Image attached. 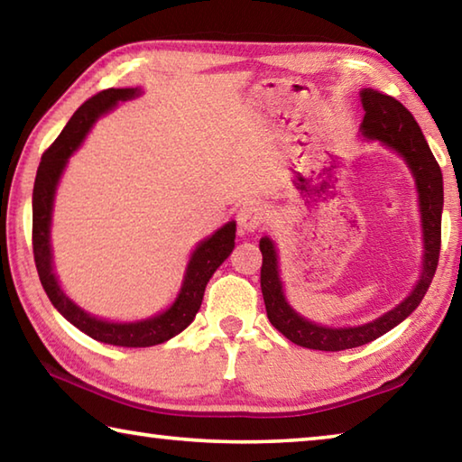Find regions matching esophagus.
Masks as SVG:
<instances>
[{"label":"esophagus","instance_id":"esophagus-1","mask_svg":"<svg viewBox=\"0 0 462 462\" xmlns=\"http://www.w3.org/2000/svg\"><path fill=\"white\" fill-rule=\"evenodd\" d=\"M264 217H267V209H264L263 201L248 199L238 209V226L242 232H256L263 226Z\"/></svg>","mask_w":462,"mask_h":462}]
</instances>
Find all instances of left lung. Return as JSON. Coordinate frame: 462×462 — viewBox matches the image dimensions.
<instances>
[{
    "label": "left lung",
    "mask_w": 462,
    "mask_h": 462,
    "mask_svg": "<svg viewBox=\"0 0 462 462\" xmlns=\"http://www.w3.org/2000/svg\"><path fill=\"white\" fill-rule=\"evenodd\" d=\"M363 107L365 120L361 124L363 134L371 140H381L383 144L400 152L408 162L413 177H416L420 193V212L421 228H424V273L420 283L413 289L408 300H403L395 310L387 311L385 316L374 319L371 324L356 328H326L311 324L289 308L281 289L279 271H277V253L269 238H261L263 267H261V289L264 308H267L269 322L277 330L300 346L314 350H346L356 348L363 344L379 338L391 328L403 322L413 310L424 300L430 283L440 259V238H442V171L438 165L432 151L426 143L424 134L413 120L410 109L400 104L395 97L374 89H363Z\"/></svg>",
    "instance_id": "8db88e82"
}]
</instances>
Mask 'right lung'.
<instances>
[{
  "label": "right lung",
  "mask_w": 462,
  "mask_h": 462,
  "mask_svg": "<svg viewBox=\"0 0 462 462\" xmlns=\"http://www.w3.org/2000/svg\"><path fill=\"white\" fill-rule=\"evenodd\" d=\"M138 96V89H104L89 97L77 109L73 118L59 134V138L46 148L41 165H38L34 193H32V248L38 277L44 287L46 295L52 301L69 322L79 328L81 332L91 336L93 340L114 344V346H154L169 338H173L179 332H183L193 322L195 314L199 311L203 291L214 271L228 259L236 238V224L228 222L224 228L217 230L214 236L203 240L195 248V253L187 267V275L183 281L181 293L175 300L173 306L161 316H154L144 322L134 324H112L85 314L81 308H77L69 297L60 291L57 277L52 273V256H51V214L54 189H57L59 177L65 169L69 156H71L81 140L88 134L101 114L112 109L118 101H126Z\"/></svg>",
  "instance_id": "obj_1"
}]
</instances>
